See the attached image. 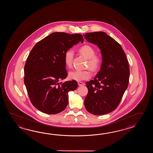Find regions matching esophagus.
Wrapping results in <instances>:
<instances>
[{
  "mask_svg": "<svg viewBox=\"0 0 153 153\" xmlns=\"http://www.w3.org/2000/svg\"><path fill=\"white\" fill-rule=\"evenodd\" d=\"M78 84L79 86H82V85H85V83L82 82H81V81H79V82H78Z\"/></svg>",
  "mask_w": 153,
  "mask_h": 153,
  "instance_id": "obj_1",
  "label": "esophagus"
}]
</instances>
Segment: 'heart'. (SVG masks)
<instances>
[{"instance_id":"1","label":"heart","mask_w":153,"mask_h":153,"mask_svg":"<svg viewBox=\"0 0 153 153\" xmlns=\"http://www.w3.org/2000/svg\"><path fill=\"white\" fill-rule=\"evenodd\" d=\"M82 55L88 59L87 65L92 71H96L100 68L101 63V59L100 57L95 55L94 49L91 46L85 45L81 46L79 50ZM74 56V51L72 49H69L65 54L64 60L65 65L71 67L72 65L73 59ZM69 78L76 81H81L88 79L91 76V73L88 70H73L69 73Z\"/></svg>"}]
</instances>
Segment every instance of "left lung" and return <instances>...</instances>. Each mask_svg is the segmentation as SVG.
Here are the masks:
<instances>
[{"label":"left lung","mask_w":153,"mask_h":153,"mask_svg":"<svg viewBox=\"0 0 153 153\" xmlns=\"http://www.w3.org/2000/svg\"><path fill=\"white\" fill-rule=\"evenodd\" d=\"M84 36L101 50V70L94 80L87 81L85 107L91 114L101 115L114 111L127 89L130 68L121 46L103 32L88 33Z\"/></svg>","instance_id":"obj_1"}]
</instances>
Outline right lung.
<instances>
[{"label":"right lung","instance_id":"obj_1","mask_svg":"<svg viewBox=\"0 0 153 153\" xmlns=\"http://www.w3.org/2000/svg\"><path fill=\"white\" fill-rule=\"evenodd\" d=\"M79 42H84L80 34L52 33L37 42L29 53L24 82L31 103L39 111L55 114L67 107L68 93L75 90L78 83L74 80L60 82L68 75L65 54Z\"/></svg>","mask_w":153,"mask_h":153}]
</instances>
